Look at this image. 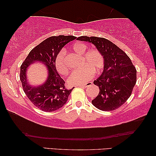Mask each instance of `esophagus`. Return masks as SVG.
<instances>
[{
  "instance_id": "esophagus-1",
  "label": "esophagus",
  "mask_w": 156,
  "mask_h": 156,
  "mask_svg": "<svg viewBox=\"0 0 156 156\" xmlns=\"http://www.w3.org/2000/svg\"><path fill=\"white\" fill-rule=\"evenodd\" d=\"M92 83H93L92 82H88V83H87L84 84V85H83V86H80V87H81V88H86L88 87L89 86H90Z\"/></svg>"
}]
</instances>
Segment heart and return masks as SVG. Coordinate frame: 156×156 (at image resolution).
Returning <instances> with one entry per match:
<instances>
[{
    "label": "heart",
    "mask_w": 156,
    "mask_h": 156,
    "mask_svg": "<svg viewBox=\"0 0 156 156\" xmlns=\"http://www.w3.org/2000/svg\"><path fill=\"white\" fill-rule=\"evenodd\" d=\"M88 45L83 42L76 41L71 45L73 51L81 55V66L82 68L75 70L68 76L67 81L72 86H81L85 84L93 76V73L101 72L105 64V58L102 52L98 48L88 49ZM65 52L60 51L55 59V66L60 75H65L68 72V68L65 62Z\"/></svg>",
    "instance_id": "b5f03b06"
}]
</instances>
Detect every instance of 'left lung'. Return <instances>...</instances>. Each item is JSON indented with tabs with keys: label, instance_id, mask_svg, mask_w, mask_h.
<instances>
[{
	"label": "left lung",
	"instance_id": "1",
	"mask_svg": "<svg viewBox=\"0 0 156 156\" xmlns=\"http://www.w3.org/2000/svg\"><path fill=\"white\" fill-rule=\"evenodd\" d=\"M77 40L93 43L105 58L103 73L94 81L99 92L92 104L103 111L119 108L131 95L136 83L137 70L131 58L115 44L104 38L82 36Z\"/></svg>",
	"mask_w": 156,
	"mask_h": 156
}]
</instances>
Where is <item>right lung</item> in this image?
Masks as SVG:
<instances>
[{
	"label": "right lung",
	"mask_w": 156,
	"mask_h": 156,
	"mask_svg": "<svg viewBox=\"0 0 156 156\" xmlns=\"http://www.w3.org/2000/svg\"><path fill=\"white\" fill-rule=\"evenodd\" d=\"M74 36L59 35L50 37L30 51L20 66V80L23 89L30 101L38 108L45 112H52L62 107L73 90L65 86V81L57 73L56 57L68 42L76 39ZM41 61L48 70L47 81L41 86L32 87L27 83L26 72L29 66L34 61Z\"/></svg>",
	"instance_id": "right-lung-1"
}]
</instances>
